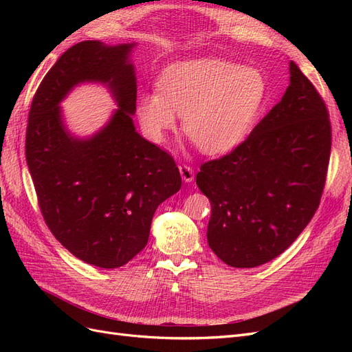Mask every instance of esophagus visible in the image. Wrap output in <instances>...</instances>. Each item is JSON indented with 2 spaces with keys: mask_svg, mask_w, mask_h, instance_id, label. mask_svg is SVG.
Here are the masks:
<instances>
[{
  "mask_svg": "<svg viewBox=\"0 0 352 352\" xmlns=\"http://www.w3.org/2000/svg\"><path fill=\"white\" fill-rule=\"evenodd\" d=\"M179 172H180V176H182L185 182H192V180H194V168L190 167L189 164H180Z\"/></svg>",
  "mask_w": 352,
  "mask_h": 352,
  "instance_id": "34e87169",
  "label": "esophagus"
}]
</instances>
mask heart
<instances>
[{"instance_id": "heart-1", "label": "heart", "mask_w": 352, "mask_h": 352, "mask_svg": "<svg viewBox=\"0 0 352 352\" xmlns=\"http://www.w3.org/2000/svg\"><path fill=\"white\" fill-rule=\"evenodd\" d=\"M267 97L264 74L252 67L219 58H202L170 66L160 92L140 104L146 136L163 142L184 116V131L202 153L221 154L235 148L247 133Z\"/></svg>"}]
</instances>
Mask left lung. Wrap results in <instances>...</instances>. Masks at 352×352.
I'll return each instance as SVG.
<instances>
[{
    "instance_id": "8db88e82",
    "label": "left lung",
    "mask_w": 352,
    "mask_h": 352,
    "mask_svg": "<svg viewBox=\"0 0 352 352\" xmlns=\"http://www.w3.org/2000/svg\"><path fill=\"white\" fill-rule=\"evenodd\" d=\"M282 100L235 150L201 164L211 204L210 248L232 267H257L300 236L320 204L332 146L322 95L289 61Z\"/></svg>"
}]
</instances>
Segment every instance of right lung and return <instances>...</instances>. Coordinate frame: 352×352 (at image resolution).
I'll list each match as a JSON object with an SVG mask.
<instances>
[{
  "label": "right lung",
  "instance_id": "add662e5",
  "mask_svg": "<svg viewBox=\"0 0 352 352\" xmlns=\"http://www.w3.org/2000/svg\"><path fill=\"white\" fill-rule=\"evenodd\" d=\"M116 47L83 41L50 69L30 104L25 154L38 204L56 239L79 260L116 269L145 248L157 207L180 189L173 157L135 131L136 79ZM102 81L120 110L91 140H74L58 102L80 81Z\"/></svg>",
  "mask_w": 352,
  "mask_h": 352
}]
</instances>
